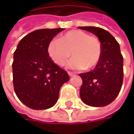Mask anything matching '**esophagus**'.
I'll use <instances>...</instances> for the list:
<instances>
[{"label": "esophagus", "mask_w": 134, "mask_h": 134, "mask_svg": "<svg viewBox=\"0 0 134 134\" xmlns=\"http://www.w3.org/2000/svg\"><path fill=\"white\" fill-rule=\"evenodd\" d=\"M67 73H68V75H69L70 77H73V76L74 75V74L73 72H70V71H68Z\"/></svg>", "instance_id": "34e87169"}]
</instances>
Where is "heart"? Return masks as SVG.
<instances>
[{
    "instance_id": "heart-1",
    "label": "heart",
    "mask_w": 134,
    "mask_h": 134,
    "mask_svg": "<svg viewBox=\"0 0 134 134\" xmlns=\"http://www.w3.org/2000/svg\"><path fill=\"white\" fill-rule=\"evenodd\" d=\"M71 55L73 58L67 67L73 70H89L95 67L100 61L102 46L100 40L89 36L81 30H71L61 36L59 40L49 42L47 53L51 60L60 66H64Z\"/></svg>"
}]
</instances>
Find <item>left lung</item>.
I'll return each instance as SVG.
<instances>
[{"instance_id": "obj_1", "label": "left lung", "mask_w": 134, "mask_h": 134, "mask_svg": "<svg viewBox=\"0 0 134 134\" xmlns=\"http://www.w3.org/2000/svg\"><path fill=\"white\" fill-rule=\"evenodd\" d=\"M94 34L101 41L102 53L93 70L81 73V100L88 105L101 107L117 97L123 81V57L118 42L106 30L93 26L79 27Z\"/></svg>"}]
</instances>
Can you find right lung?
<instances>
[{
    "label": "right lung",
    "mask_w": 134,
    "mask_h": 134,
    "mask_svg": "<svg viewBox=\"0 0 134 134\" xmlns=\"http://www.w3.org/2000/svg\"><path fill=\"white\" fill-rule=\"evenodd\" d=\"M64 29L33 31L19 42L12 63L14 89L19 100L32 109H46L57 102L67 72L49 57V42Z\"/></svg>",
    "instance_id": "right-lung-1"
}]
</instances>
